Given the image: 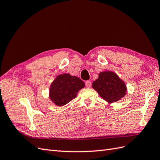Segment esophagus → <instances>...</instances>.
Returning a JSON list of instances; mask_svg holds the SVG:
<instances>
[{
  "mask_svg": "<svg viewBox=\"0 0 160 160\" xmlns=\"http://www.w3.org/2000/svg\"><path fill=\"white\" fill-rule=\"evenodd\" d=\"M91 83L90 81H85V86H86V88H89L90 87H91Z\"/></svg>",
  "mask_w": 160,
  "mask_h": 160,
  "instance_id": "esophagus-1",
  "label": "esophagus"
}]
</instances>
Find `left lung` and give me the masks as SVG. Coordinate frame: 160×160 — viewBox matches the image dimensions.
<instances>
[{
  "mask_svg": "<svg viewBox=\"0 0 160 160\" xmlns=\"http://www.w3.org/2000/svg\"><path fill=\"white\" fill-rule=\"evenodd\" d=\"M93 88L104 100L115 102L126 94V86L115 72L104 71L99 73L98 79L92 84Z\"/></svg>",
  "mask_w": 160,
  "mask_h": 160,
  "instance_id": "1",
  "label": "left lung"
}]
</instances>
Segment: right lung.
<instances>
[{
    "instance_id": "add662e5",
    "label": "right lung",
    "mask_w": 160,
    "mask_h": 160,
    "mask_svg": "<svg viewBox=\"0 0 160 160\" xmlns=\"http://www.w3.org/2000/svg\"><path fill=\"white\" fill-rule=\"evenodd\" d=\"M84 87V82L79 77L70 74L60 75L51 85L50 99L57 105H65L75 98L78 91Z\"/></svg>"
}]
</instances>
